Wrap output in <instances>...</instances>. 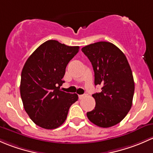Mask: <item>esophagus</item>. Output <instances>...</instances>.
Instances as JSON below:
<instances>
[{"mask_svg":"<svg viewBox=\"0 0 153 153\" xmlns=\"http://www.w3.org/2000/svg\"><path fill=\"white\" fill-rule=\"evenodd\" d=\"M85 97H86L85 94H82V95H79V100H82V99H84Z\"/></svg>","mask_w":153,"mask_h":153,"instance_id":"34e87169","label":"esophagus"}]
</instances>
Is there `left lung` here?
<instances>
[{"instance_id": "obj_1", "label": "left lung", "mask_w": 153, "mask_h": 153, "mask_svg": "<svg viewBox=\"0 0 153 153\" xmlns=\"http://www.w3.org/2000/svg\"><path fill=\"white\" fill-rule=\"evenodd\" d=\"M94 71V84L102 91L93 94L96 106L87 116L99 127H110L121 122L130 111L135 84L124 53L114 44L101 41L82 48Z\"/></svg>"}]
</instances>
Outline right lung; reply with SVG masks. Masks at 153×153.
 <instances>
[{"mask_svg":"<svg viewBox=\"0 0 153 153\" xmlns=\"http://www.w3.org/2000/svg\"><path fill=\"white\" fill-rule=\"evenodd\" d=\"M79 47L56 40L43 42L28 58L23 68L20 96L30 119L44 129L52 130L65 122L69 108L78 100L76 94L59 88L71 59Z\"/></svg>","mask_w":153,"mask_h":153,"instance_id":"1","label":"right lung"}]
</instances>
